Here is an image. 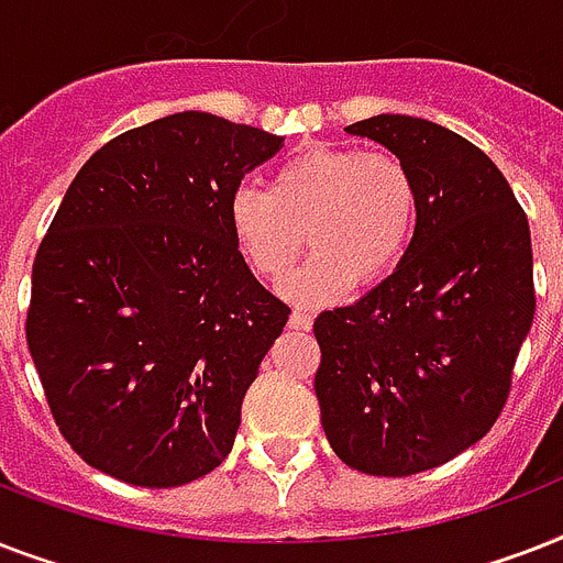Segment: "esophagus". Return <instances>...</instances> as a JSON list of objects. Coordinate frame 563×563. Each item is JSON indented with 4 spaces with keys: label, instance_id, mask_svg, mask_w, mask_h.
<instances>
[{
    "label": "esophagus",
    "instance_id": "esophagus-1",
    "mask_svg": "<svg viewBox=\"0 0 563 563\" xmlns=\"http://www.w3.org/2000/svg\"><path fill=\"white\" fill-rule=\"evenodd\" d=\"M310 325H313V317H310L308 310H294L290 313V328H296V331H310Z\"/></svg>",
    "mask_w": 563,
    "mask_h": 563
}]
</instances>
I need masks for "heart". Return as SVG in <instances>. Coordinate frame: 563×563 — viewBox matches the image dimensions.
<instances>
[{"mask_svg": "<svg viewBox=\"0 0 563 563\" xmlns=\"http://www.w3.org/2000/svg\"><path fill=\"white\" fill-rule=\"evenodd\" d=\"M418 183L393 151L310 145L273 170L269 188L229 197L238 253L258 278H285L308 244L313 258L285 282L296 302H331L352 285H375L409 250Z\"/></svg>", "mask_w": 563, "mask_h": 563, "instance_id": "1", "label": "heart"}]
</instances>
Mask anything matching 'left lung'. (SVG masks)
Masks as SVG:
<instances>
[{
  "label": "left lung",
  "instance_id": "1",
  "mask_svg": "<svg viewBox=\"0 0 563 563\" xmlns=\"http://www.w3.org/2000/svg\"><path fill=\"white\" fill-rule=\"evenodd\" d=\"M345 130L412 168L418 223L393 276L317 317L313 389L345 465L421 474L479 442L509 401L534 319L529 220L500 168L442 124L375 115Z\"/></svg>",
  "mask_w": 563,
  "mask_h": 563
}]
</instances>
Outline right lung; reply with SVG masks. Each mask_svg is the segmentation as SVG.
I'll return each mask as SVG.
<instances>
[{
    "instance_id": "add662e5",
    "label": "right lung",
    "mask_w": 563,
    "mask_h": 563,
    "mask_svg": "<svg viewBox=\"0 0 563 563\" xmlns=\"http://www.w3.org/2000/svg\"><path fill=\"white\" fill-rule=\"evenodd\" d=\"M282 142L186 110L110 139L71 179L31 269L25 340L87 465L174 488L232 451L290 308L238 253L229 197Z\"/></svg>"
}]
</instances>
